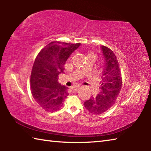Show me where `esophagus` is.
<instances>
[{"label": "esophagus", "instance_id": "34e87169", "mask_svg": "<svg viewBox=\"0 0 151 151\" xmlns=\"http://www.w3.org/2000/svg\"><path fill=\"white\" fill-rule=\"evenodd\" d=\"M71 88H72V90L73 91H77L81 88V86H73V87Z\"/></svg>", "mask_w": 151, "mask_h": 151}]
</instances>
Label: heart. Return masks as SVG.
I'll use <instances>...</instances> for the list:
<instances>
[{
  "label": "heart",
  "instance_id": "obj_1",
  "mask_svg": "<svg viewBox=\"0 0 151 151\" xmlns=\"http://www.w3.org/2000/svg\"><path fill=\"white\" fill-rule=\"evenodd\" d=\"M88 55H93V56H94V57H95V55H94V53H93V52H90V53H88Z\"/></svg>",
  "mask_w": 151,
  "mask_h": 151
}]
</instances>
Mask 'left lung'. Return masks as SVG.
Returning a JSON list of instances; mask_svg holds the SVG:
<instances>
[{
	"mask_svg": "<svg viewBox=\"0 0 151 151\" xmlns=\"http://www.w3.org/2000/svg\"><path fill=\"white\" fill-rule=\"evenodd\" d=\"M101 49L105 63L102 73L101 92L84 103L86 110L94 114L103 113L115 104L122 83L118 60L113 51L106 46H102Z\"/></svg>",
	"mask_w": 151,
	"mask_h": 151,
	"instance_id": "left-lung-1",
	"label": "left lung"
}]
</instances>
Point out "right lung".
Instances as JSON below:
<instances>
[{
    "mask_svg": "<svg viewBox=\"0 0 151 151\" xmlns=\"http://www.w3.org/2000/svg\"><path fill=\"white\" fill-rule=\"evenodd\" d=\"M81 43L51 42L36 57L30 75L31 93L35 101L46 111H57L68 95V88L58 83L64 65Z\"/></svg>",
    "mask_w": 151,
    "mask_h": 151,
    "instance_id": "1",
    "label": "right lung"
}]
</instances>
